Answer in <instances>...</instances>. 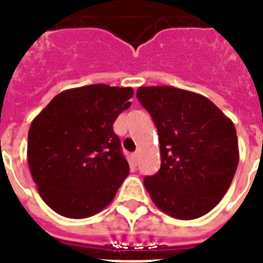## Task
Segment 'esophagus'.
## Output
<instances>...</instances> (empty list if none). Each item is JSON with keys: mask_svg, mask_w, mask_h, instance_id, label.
<instances>
[{"mask_svg": "<svg viewBox=\"0 0 263 263\" xmlns=\"http://www.w3.org/2000/svg\"><path fill=\"white\" fill-rule=\"evenodd\" d=\"M132 158H134V161H135V162H138V158H139V153H134V154H132Z\"/></svg>", "mask_w": 263, "mask_h": 263, "instance_id": "obj_1", "label": "esophagus"}]
</instances>
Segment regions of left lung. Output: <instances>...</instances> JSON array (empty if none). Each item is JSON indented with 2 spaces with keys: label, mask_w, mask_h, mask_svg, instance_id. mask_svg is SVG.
Segmentation results:
<instances>
[{
  "label": "left lung",
  "mask_w": 263,
  "mask_h": 263,
  "mask_svg": "<svg viewBox=\"0 0 263 263\" xmlns=\"http://www.w3.org/2000/svg\"><path fill=\"white\" fill-rule=\"evenodd\" d=\"M136 97L160 138L161 168L144 179L153 202L179 220L204 216L228 191L239 164L232 120L192 91L152 86L138 88Z\"/></svg>",
  "instance_id": "left-lung-1"
}]
</instances>
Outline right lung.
Masks as SVG:
<instances>
[{
  "instance_id": "add662e5",
  "label": "right lung",
  "mask_w": 263,
  "mask_h": 263,
  "mask_svg": "<svg viewBox=\"0 0 263 263\" xmlns=\"http://www.w3.org/2000/svg\"><path fill=\"white\" fill-rule=\"evenodd\" d=\"M131 87L90 84L51 99L31 123L27 158L41 198L60 216L106 208L129 173L113 124L131 106Z\"/></svg>"
}]
</instances>
